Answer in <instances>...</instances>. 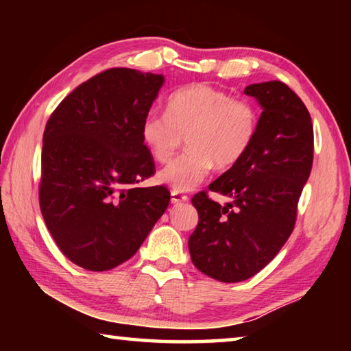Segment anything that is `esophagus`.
Masks as SVG:
<instances>
[{"mask_svg":"<svg viewBox=\"0 0 351 351\" xmlns=\"http://www.w3.org/2000/svg\"><path fill=\"white\" fill-rule=\"evenodd\" d=\"M186 201H189L187 195H182L181 192H175V190H171V203L181 204V203H186Z\"/></svg>","mask_w":351,"mask_h":351,"instance_id":"1","label":"esophagus"}]
</instances>
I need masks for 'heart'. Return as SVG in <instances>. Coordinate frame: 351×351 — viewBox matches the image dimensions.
Returning <instances> with one entry per match:
<instances>
[{"label":"heart","instance_id":"1","mask_svg":"<svg viewBox=\"0 0 351 351\" xmlns=\"http://www.w3.org/2000/svg\"><path fill=\"white\" fill-rule=\"evenodd\" d=\"M257 132L258 111L249 100L206 83L178 88L167 97L165 114L150 111L141 123L142 141L159 162L170 161L186 136L189 150L158 175L175 192L193 190L213 164L229 169L241 161Z\"/></svg>","mask_w":351,"mask_h":351}]
</instances>
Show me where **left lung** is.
<instances>
[{
  "label": "left lung",
  "instance_id": "obj_1",
  "mask_svg": "<svg viewBox=\"0 0 351 351\" xmlns=\"http://www.w3.org/2000/svg\"><path fill=\"white\" fill-rule=\"evenodd\" d=\"M245 94L263 110L257 136L241 161L209 186L230 203L221 206L206 192L192 198L199 219L189 237L190 257L224 283L255 276L278 254L313 167V123L300 97L278 80L254 83Z\"/></svg>",
  "mask_w": 351,
  "mask_h": 351
}]
</instances>
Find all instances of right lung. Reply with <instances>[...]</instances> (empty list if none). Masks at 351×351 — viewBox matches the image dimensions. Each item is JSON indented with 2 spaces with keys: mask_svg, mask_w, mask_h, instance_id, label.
<instances>
[{
  "mask_svg": "<svg viewBox=\"0 0 351 351\" xmlns=\"http://www.w3.org/2000/svg\"><path fill=\"white\" fill-rule=\"evenodd\" d=\"M164 75L112 68L83 82L46 123L40 209L60 251L88 271H108L138 252L170 203L141 136Z\"/></svg>",
  "mask_w": 351,
  "mask_h": 351,
  "instance_id": "obj_1",
  "label": "right lung"
}]
</instances>
